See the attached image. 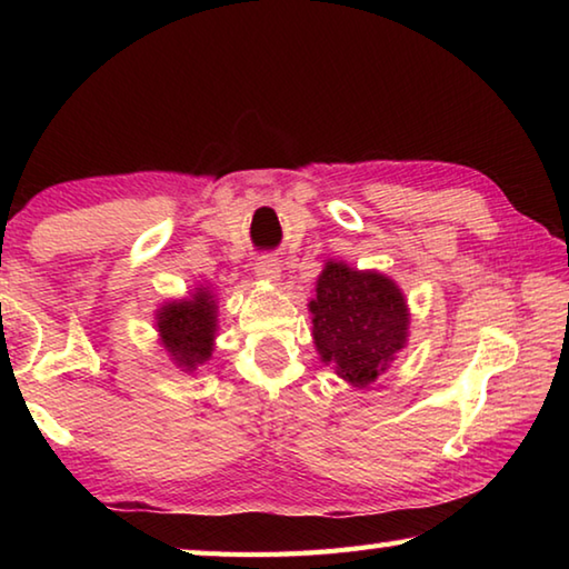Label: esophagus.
Instances as JSON below:
<instances>
[{"label": "esophagus", "instance_id": "esophagus-1", "mask_svg": "<svg viewBox=\"0 0 569 569\" xmlns=\"http://www.w3.org/2000/svg\"><path fill=\"white\" fill-rule=\"evenodd\" d=\"M278 273H281V266H278L276 258L271 256H261L256 261V276L266 278V281H276Z\"/></svg>", "mask_w": 569, "mask_h": 569}]
</instances>
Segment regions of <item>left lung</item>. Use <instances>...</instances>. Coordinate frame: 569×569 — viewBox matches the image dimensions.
Masks as SVG:
<instances>
[{
  "label": "left lung",
  "mask_w": 569,
  "mask_h": 569,
  "mask_svg": "<svg viewBox=\"0 0 569 569\" xmlns=\"http://www.w3.org/2000/svg\"><path fill=\"white\" fill-rule=\"evenodd\" d=\"M313 341L341 379L366 387L407 343L409 311L391 278L326 263L311 301Z\"/></svg>",
  "instance_id": "obj_1"
}]
</instances>
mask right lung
Segmentation results:
<instances>
[{
	"label": "right lung",
	"mask_w": 569,
	"mask_h": 569,
	"mask_svg": "<svg viewBox=\"0 0 569 569\" xmlns=\"http://www.w3.org/2000/svg\"><path fill=\"white\" fill-rule=\"evenodd\" d=\"M162 343L182 369L192 371L210 359L216 333V301L200 291L180 303H168L158 316Z\"/></svg>",
	"instance_id": "1"
}]
</instances>
